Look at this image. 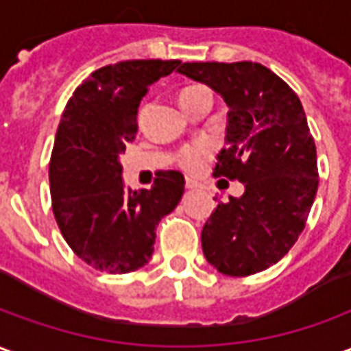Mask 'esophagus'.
Instances as JSON below:
<instances>
[{"mask_svg": "<svg viewBox=\"0 0 351 351\" xmlns=\"http://www.w3.org/2000/svg\"><path fill=\"white\" fill-rule=\"evenodd\" d=\"M197 186H199V184L195 182V180H190V178L186 180V190H195Z\"/></svg>", "mask_w": 351, "mask_h": 351, "instance_id": "34e87169", "label": "esophagus"}]
</instances>
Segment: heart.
Masks as SVG:
<instances>
[{"label":"heart","instance_id":"heart-1","mask_svg":"<svg viewBox=\"0 0 351 351\" xmlns=\"http://www.w3.org/2000/svg\"><path fill=\"white\" fill-rule=\"evenodd\" d=\"M203 86H190V88H184L180 95L184 93H190L195 92V90H201ZM210 156H213V146L208 145V143H191V145H186L178 152L176 156V163L184 169V171H188V173H197L201 169L205 167V163L210 160Z\"/></svg>","mask_w":351,"mask_h":351}]
</instances>
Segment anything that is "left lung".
Instances as JSON below:
<instances>
[{"instance_id":"left-lung-1","label":"left lung","mask_w":351,"mask_h":351,"mask_svg":"<svg viewBox=\"0 0 351 351\" xmlns=\"http://www.w3.org/2000/svg\"><path fill=\"white\" fill-rule=\"evenodd\" d=\"M228 103V146L214 176L244 184L218 203L201 231L208 263L250 276L286 256L304 229L317 191V158L301 99L256 62H188L178 69Z\"/></svg>"}]
</instances>
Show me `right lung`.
Returning a JSON list of instances; mask_svg holds the SVG:
<instances>
[{
    "instance_id": "obj_1",
    "label": "right lung",
    "mask_w": 351,
    "mask_h": 351,
    "mask_svg": "<svg viewBox=\"0 0 351 351\" xmlns=\"http://www.w3.org/2000/svg\"><path fill=\"white\" fill-rule=\"evenodd\" d=\"M178 60H128L93 71L65 105L50 158V195L58 228L93 269L125 274L152 258L156 228L182 199L184 176L158 171L150 190L123 188L118 156L137 135L148 88Z\"/></svg>"
}]
</instances>
